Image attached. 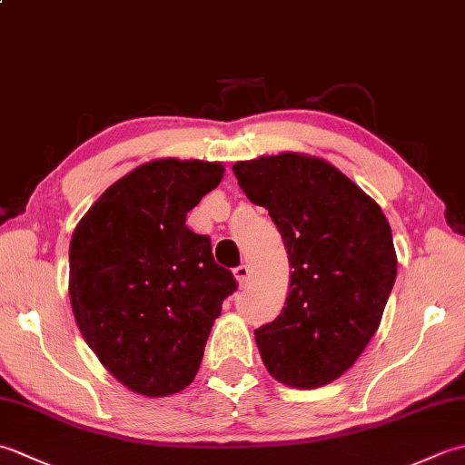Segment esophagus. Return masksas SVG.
Returning <instances> with one entry per match:
<instances>
[{
  "instance_id": "1",
  "label": "esophagus",
  "mask_w": 465,
  "mask_h": 465,
  "mask_svg": "<svg viewBox=\"0 0 465 465\" xmlns=\"http://www.w3.org/2000/svg\"><path fill=\"white\" fill-rule=\"evenodd\" d=\"M233 278H235V282H238L240 285H245L250 282V278H252V272H250V268L248 265H238V268L233 270Z\"/></svg>"
}]
</instances>
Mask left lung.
I'll return each mask as SVG.
<instances>
[{
  "label": "left lung",
  "instance_id": "left-lung-1",
  "mask_svg": "<svg viewBox=\"0 0 465 465\" xmlns=\"http://www.w3.org/2000/svg\"><path fill=\"white\" fill-rule=\"evenodd\" d=\"M238 183L270 212L290 260L282 313L255 330L273 380L315 390L338 380L378 331L398 258L381 207L322 157L300 152L233 163Z\"/></svg>",
  "mask_w": 465,
  "mask_h": 465
}]
</instances>
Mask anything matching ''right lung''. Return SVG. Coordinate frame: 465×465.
<instances>
[{"instance_id":"obj_1","label":"right lung","mask_w":465,"mask_h":465,"mask_svg":"<svg viewBox=\"0 0 465 465\" xmlns=\"http://www.w3.org/2000/svg\"><path fill=\"white\" fill-rule=\"evenodd\" d=\"M220 162L162 157L97 197L69 243V302L85 343L127 390L163 398L195 378L235 280L185 215L220 185Z\"/></svg>"}]
</instances>
